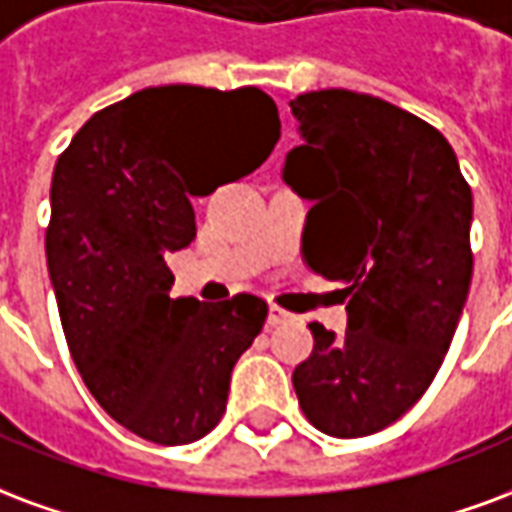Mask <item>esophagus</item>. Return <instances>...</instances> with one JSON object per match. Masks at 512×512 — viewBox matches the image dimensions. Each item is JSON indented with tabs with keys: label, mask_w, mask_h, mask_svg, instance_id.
<instances>
[{
	"label": "esophagus",
	"mask_w": 512,
	"mask_h": 512,
	"mask_svg": "<svg viewBox=\"0 0 512 512\" xmlns=\"http://www.w3.org/2000/svg\"><path fill=\"white\" fill-rule=\"evenodd\" d=\"M283 322H292V313L283 311L278 305H270V311H267V327H278Z\"/></svg>",
	"instance_id": "obj_1"
}]
</instances>
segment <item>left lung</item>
Returning a JSON list of instances; mask_svg holds the SVG:
<instances>
[{"label":"left lung","mask_w":512,"mask_h":512,"mask_svg":"<svg viewBox=\"0 0 512 512\" xmlns=\"http://www.w3.org/2000/svg\"><path fill=\"white\" fill-rule=\"evenodd\" d=\"M302 144L283 182L311 201L302 251L341 281L346 333L322 324L294 393L319 431L357 439L412 409L434 382L472 283V190L436 128L349 89L294 98Z\"/></svg>","instance_id":"1"}]
</instances>
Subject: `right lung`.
Here are the masks:
<instances>
[{
	"instance_id": "right-lung-1",
	"label": "right lung",
	"mask_w": 512,
	"mask_h": 512,
	"mask_svg": "<svg viewBox=\"0 0 512 512\" xmlns=\"http://www.w3.org/2000/svg\"><path fill=\"white\" fill-rule=\"evenodd\" d=\"M278 138L261 89L169 84L98 111L59 155L46 259L62 330L95 401L147 442L210 434L234 363L264 327L267 302L253 294L169 297L166 259L196 237L190 199L248 177Z\"/></svg>"
}]
</instances>
